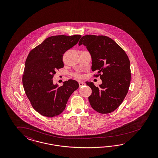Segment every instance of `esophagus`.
<instances>
[{
	"instance_id": "esophagus-1",
	"label": "esophagus",
	"mask_w": 158,
	"mask_h": 158,
	"mask_svg": "<svg viewBox=\"0 0 158 158\" xmlns=\"http://www.w3.org/2000/svg\"><path fill=\"white\" fill-rule=\"evenodd\" d=\"M85 84L83 81H79V87H81L82 86H84Z\"/></svg>"
}]
</instances>
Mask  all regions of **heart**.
<instances>
[{
    "label": "heart",
    "mask_w": 158,
    "mask_h": 158,
    "mask_svg": "<svg viewBox=\"0 0 158 158\" xmlns=\"http://www.w3.org/2000/svg\"><path fill=\"white\" fill-rule=\"evenodd\" d=\"M75 77H78V78H80V77H81V75L79 73H76L75 74Z\"/></svg>",
    "instance_id": "b5f03b06"
}]
</instances>
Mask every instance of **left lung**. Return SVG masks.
Segmentation results:
<instances>
[{"instance_id":"1","label":"left lung","mask_w":158,"mask_h":158,"mask_svg":"<svg viewBox=\"0 0 158 158\" xmlns=\"http://www.w3.org/2000/svg\"><path fill=\"white\" fill-rule=\"evenodd\" d=\"M81 44L90 53L92 71L98 72L102 81L98 87L86 81L92 90L88 98L89 102L100 114L110 113L122 104L129 90L131 81L129 57L114 40L106 36L85 35L79 40V45Z\"/></svg>"}]
</instances>
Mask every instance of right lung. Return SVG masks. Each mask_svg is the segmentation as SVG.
Returning <instances> with one entry per match:
<instances>
[{
    "mask_svg": "<svg viewBox=\"0 0 158 158\" xmlns=\"http://www.w3.org/2000/svg\"><path fill=\"white\" fill-rule=\"evenodd\" d=\"M81 35L48 37L32 49L27 58L23 84L34 110L40 115L54 117L65 110L69 97L79 87L69 79L59 87L53 83L56 70L64 67L63 54L77 44Z\"/></svg>",
    "mask_w": 158,
    "mask_h": 158,
    "instance_id": "obj_1",
    "label": "right lung"
}]
</instances>
